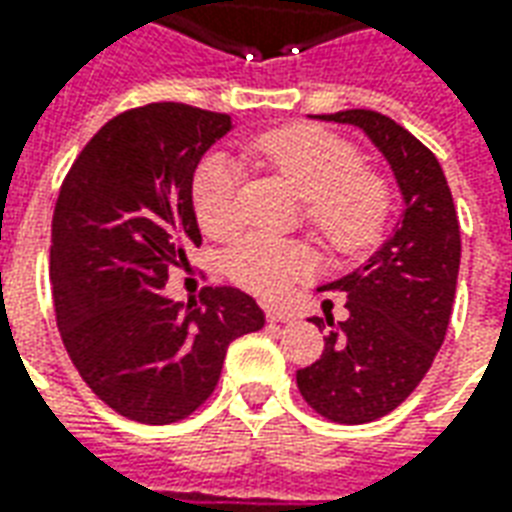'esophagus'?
<instances>
[{"label":"esophagus","instance_id":"1","mask_svg":"<svg viewBox=\"0 0 512 512\" xmlns=\"http://www.w3.org/2000/svg\"><path fill=\"white\" fill-rule=\"evenodd\" d=\"M266 318L274 323H288V321H293L296 315H293L288 307H266Z\"/></svg>","mask_w":512,"mask_h":512}]
</instances>
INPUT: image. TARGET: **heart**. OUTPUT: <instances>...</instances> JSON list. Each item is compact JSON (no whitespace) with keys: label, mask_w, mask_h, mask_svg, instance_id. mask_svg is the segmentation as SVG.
Returning a JSON list of instances; mask_svg holds the SVG:
<instances>
[{"label":"heart","mask_w":512,"mask_h":512,"mask_svg":"<svg viewBox=\"0 0 512 512\" xmlns=\"http://www.w3.org/2000/svg\"><path fill=\"white\" fill-rule=\"evenodd\" d=\"M244 153L266 164L304 197L307 222L337 252L365 249L378 238L386 216L384 180L362 169V158L340 136L321 128H279L244 142ZM244 172L233 158L213 153L191 180L197 222L213 238H227L244 224ZM318 266L315 252L299 241L255 233L227 252L224 268L233 282L257 296H282L310 277Z\"/></svg>","instance_id":"b5f03b06"}]
</instances>
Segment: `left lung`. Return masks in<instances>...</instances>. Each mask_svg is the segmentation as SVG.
Masks as SVG:
<instances>
[{
	"label": "left lung",
	"instance_id": "obj_1",
	"mask_svg": "<svg viewBox=\"0 0 512 512\" xmlns=\"http://www.w3.org/2000/svg\"><path fill=\"white\" fill-rule=\"evenodd\" d=\"M362 128L384 153L403 194V216L376 255L323 290L345 293L348 318H312L321 359L296 373L301 397L321 417L365 425L406 400L439 354L450 326L461 224L441 164L417 136L370 109L318 115Z\"/></svg>",
	"mask_w": 512,
	"mask_h": 512
}]
</instances>
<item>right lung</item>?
I'll list each match as a JSON object with an SVG mask.
<instances>
[{
	"instance_id": "obj_1",
	"label": "right lung",
	"mask_w": 512,
	"mask_h": 512,
	"mask_svg": "<svg viewBox=\"0 0 512 512\" xmlns=\"http://www.w3.org/2000/svg\"><path fill=\"white\" fill-rule=\"evenodd\" d=\"M230 115L147 104L112 117L62 180L51 222L57 326L84 384L117 414L169 425L211 397L224 356L266 315L238 288L180 304L169 271L202 244L191 180Z\"/></svg>"
}]
</instances>
